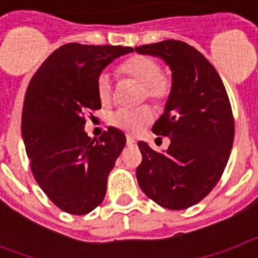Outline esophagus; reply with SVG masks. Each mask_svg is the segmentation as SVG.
<instances>
[{"label": "esophagus", "instance_id": "34e87169", "mask_svg": "<svg viewBox=\"0 0 258 258\" xmlns=\"http://www.w3.org/2000/svg\"><path fill=\"white\" fill-rule=\"evenodd\" d=\"M127 145H128V146H137V141H135L134 138L128 137V138H127Z\"/></svg>", "mask_w": 258, "mask_h": 258}]
</instances>
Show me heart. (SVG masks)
<instances>
[{"label": "heart", "instance_id": "heart-1", "mask_svg": "<svg viewBox=\"0 0 258 258\" xmlns=\"http://www.w3.org/2000/svg\"><path fill=\"white\" fill-rule=\"evenodd\" d=\"M117 73L140 83L141 99H151L156 105H164L173 91V79L167 72L160 70L156 59L145 55L131 56L118 64ZM96 94L103 106H109L113 99L110 79L101 74L96 80ZM155 113L148 105L134 109H118L110 116V124L128 135H138L153 121Z\"/></svg>", "mask_w": 258, "mask_h": 258}]
</instances>
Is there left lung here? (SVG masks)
<instances>
[{
    "instance_id": "obj_1",
    "label": "left lung",
    "mask_w": 258,
    "mask_h": 258,
    "mask_svg": "<svg viewBox=\"0 0 258 258\" xmlns=\"http://www.w3.org/2000/svg\"><path fill=\"white\" fill-rule=\"evenodd\" d=\"M135 51L162 58L173 72L171 95L152 127L170 146L160 153L138 142V184L164 209H188L210 194L227 166L235 135L229 98L214 66L186 42L166 40Z\"/></svg>"
}]
</instances>
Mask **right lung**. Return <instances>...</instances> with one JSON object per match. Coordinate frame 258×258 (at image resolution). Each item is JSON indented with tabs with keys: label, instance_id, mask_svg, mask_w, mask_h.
I'll use <instances>...</instances> for the list:
<instances>
[{
	"label": "right lung",
	"instance_id": "right-lung-1",
	"mask_svg": "<svg viewBox=\"0 0 258 258\" xmlns=\"http://www.w3.org/2000/svg\"><path fill=\"white\" fill-rule=\"evenodd\" d=\"M131 47L70 42L48 56L31 77L22 112V137L37 184L55 206L84 216L102 203L107 177L125 146V135L109 127L85 134L84 114L101 109L96 80Z\"/></svg>",
	"mask_w": 258,
	"mask_h": 258
}]
</instances>
